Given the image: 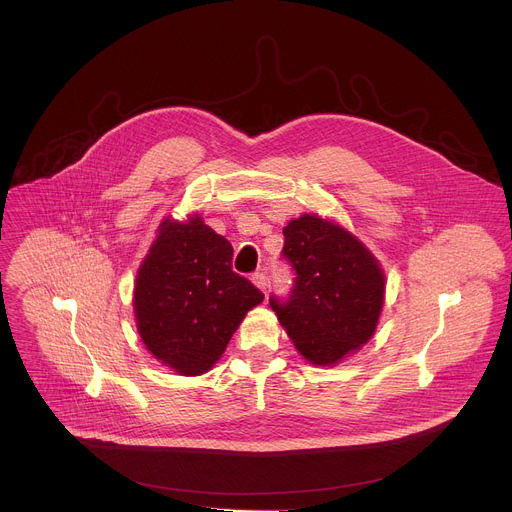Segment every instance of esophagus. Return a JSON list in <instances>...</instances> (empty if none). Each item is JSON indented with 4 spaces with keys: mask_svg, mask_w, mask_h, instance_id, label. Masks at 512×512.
Returning <instances> with one entry per match:
<instances>
[{
    "mask_svg": "<svg viewBox=\"0 0 512 512\" xmlns=\"http://www.w3.org/2000/svg\"><path fill=\"white\" fill-rule=\"evenodd\" d=\"M252 282H254L262 292L266 293V290H268V278H266V274H264V272H256V274H252Z\"/></svg>",
    "mask_w": 512,
    "mask_h": 512,
    "instance_id": "1",
    "label": "esophagus"
}]
</instances>
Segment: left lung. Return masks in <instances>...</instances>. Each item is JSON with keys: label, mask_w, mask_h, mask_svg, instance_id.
<instances>
[{"label": "left lung", "mask_w": 512, "mask_h": 512, "mask_svg": "<svg viewBox=\"0 0 512 512\" xmlns=\"http://www.w3.org/2000/svg\"><path fill=\"white\" fill-rule=\"evenodd\" d=\"M282 258L292 268L288 297L270 305L297 351L313 365H333L372 337L384 274L345 228L303 215L284 228Z\"/></svg>", "instance_id": "8db88e82"}]
</instances>
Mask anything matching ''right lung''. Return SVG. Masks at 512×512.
Listing matches in <instances>:
<instances>
[{"label":"right lung","mask_w":512,"mask_h":512,"mask_svg":"<svg viewBox=\"0 0 512 512\" xmlns=\"http://www.w3.org/2000/svg\"><path fill=\"white\" fill-rule=\"evenodd\" d=\"M230 242L201 217L163 220L138 272L134 309L142 341L179 374L207 372L244 315L264 299L232 270Z\"/></svg>","instance_id":"add662e5"}]
</instances>
